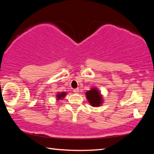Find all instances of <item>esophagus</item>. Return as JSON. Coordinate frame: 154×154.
I'll list each match as a JSON object with an SVG mask.
<instances>
[{
    "mask_svg": "<svg viewBox=\"0 0 154 154\" xmlns=\"http://www.w3.org/2000/svg\"><path fill=\"white\" fill-rule=\"evenodd\" d=\"M73 92H74L75 93H78V92H79V88H76V89H74V90H73Z\"/></svg>",
    "mask_w": 154,
    "mask_h": 154,
    "instance_id": "obj_1",
    "label": "esophagus"
}]
</instances>
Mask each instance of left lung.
I'll list each match as a JSON object with an SVG mask.
<instances>
[{
  "label": "left lung",
  "instance_id": "left-lung-1",
  "mask_svg": "<svg viewBox=\"0 0 154 154\" xmlns=\"http://www.w3.org/2000/svg\"><path fill=\"white\" fill-rule=\"evenodd\" d=\"M86 98L88 102L93 106H100L103 103V98L100 93L97 90V88H93L90 91L85 93Z\"/></svg>",
  "mask_w": 154,
  "mask_h": 154
}]
</instances>
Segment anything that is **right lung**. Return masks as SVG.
I'll return each mask as SVG.
<instances>
[{"instance_id": "1", "label": "right lung", "mask_w": 154, "mask_h": 154, "mask_svg": "<svg viewBox=\"0 0 154 154\" xmlns=\"http://www.w3.org/2000/svg\"><path fill=\"white\" fill-rule=\"evenodd\" d=\"M66 92H62V93H58V95L56 96L57 100H60V99H62L65 96H66Z\"/></svg>"}]
</instances>
